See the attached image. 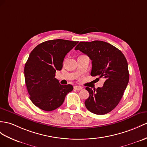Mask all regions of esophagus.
Here are the masks:
<instances>
[{
  "mask_svg": "<svg viewBox=\"0 0 147 147\" xmlns=\"http://www.w3.org/2000/svg\"><path fill=\"white\" fill-rule=\"evenodd\" d=\"M74 88L75 89V90L79 91V90H82V88H82V87H81V86H78V85H76V86H74Z\"/></svg>",
  "mask_w": 147,
  "mask_h": 147,
  "instance_id": "34e87169",
  "label": "esophagus"
}]
</instances>
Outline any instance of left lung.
I'll return each instance as SVG.
<instances>
[{
  "mask_svg": "<svg viewBox=\"0 0 147 147\" xmlns=\"http://www.w3.org/2000/svg\"><path fill=\"white\" fill-rule=\"evenodd\" d=\"M75 50H79L92 60L91 76L104 78L102 87H86L89 97L85 105L90 112L104 115L119 104L129 81L128 63L119 49L109 43L95 40L80 42Z\"/></svg>",
  "mask_w": 147,
  "mask_h": 147,
  "instance_id": "1",
  "label": "left lung"
}]
</instances>
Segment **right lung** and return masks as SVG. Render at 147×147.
Listing matches in <instances>:
<instances>
[{
  "label": "right lung",
  "mask_w": 147,
  "mask_h": 147,
  "mask_svg": "<svg viewBox=\"0 0 147 147\" xmlns=\"http://www.w3.org/2000/svg\"><path fill=\"white\" fill-rule=\"evenodd\" d=\"M78 42L63 39L47 40L30 53L24 67L25 81L30 99L39 109L47 112L55 110L73 90L72 85H60L55 76L56 70H62L67 53Z\"/></svg>",
  "instance_id": "obj_1"
}]
</instances>
